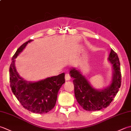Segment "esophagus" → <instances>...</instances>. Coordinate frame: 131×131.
Returning <instances> with one entry per match:
<instances>
[{"mask_svg":"<svg viewBox=\"0 0 131 131\" xmlns=\"http://www.w3.org/2000/svg\"><path fill=\"white\" fill-rule=\"evenodd\" d=\"M70 79V75L69 73H66L65 74V80L69 81Z\"/></svg>","mask_w":131,"mask_h":131,"instance_id":"34e87169","label":"esophagus"}]
</instances>
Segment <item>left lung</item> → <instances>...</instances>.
<instances>
[{
    "mask_svg": "<svg viewBox=\"0 0 131 131\" xmlns=\"http://www.w3.org/2000/svg\"><path fill=\"white\" fill-rule=\"evenodd\" d=\"M108 59L113 67L112 80L110 86L102 90L94 89L79 70L75 68L70 69V74L74 78L75 98L79 105L86 111H94L108 107L118 93L122 81L119 59L112 49Z\"/></svg>",
    "mask_w": 131,
    "mask_h": 131,
    "instance_id": "8db88e82",
    "label": "left lung"
}]
</instances>
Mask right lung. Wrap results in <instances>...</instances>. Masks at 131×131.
<instances>
[{
  "instance_id": "obj_1",
  "label": "right lung",
  "mask_w": 131,
  "mask_h": 131,
  "mask_svg": "<svg viewBox=\"0 0 131 131\" xmlns=\"http://www.w3.org/2000/svg\"><path fill=\"white\" fill-rule=\"evenodd\" d=\"M29 40L18 48L13 56L9 67V82L12 93L24 108L34 113L45 114L55 106L61 86L65 82V73L29 82L20 77L15 66V59L24 49Z\"/></svg>"
}]
</instances>
